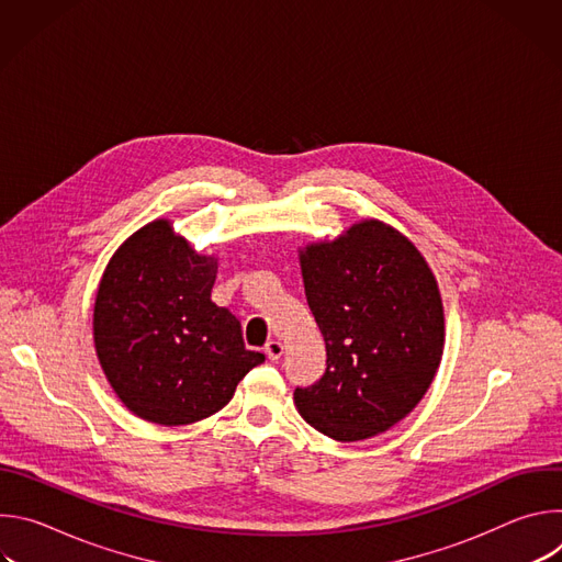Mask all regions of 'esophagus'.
<instances>
[{
  "mask_svg": "<svg viewBox=\"0 0 562 562\" xmlns=\"http://www.w3.org/2000/svg\"><path fill=\"white\" fill-rule=\"evenodd\" d=\"M265 353L269 360H280L282 353H284V345L280 340H269L267 347H265Z\"/></svg>",
  "mask_w": 562,
  "mask_h": 562,
  "instance_id": "obj_1",
  "label": "esophagus"
}]
</instances>
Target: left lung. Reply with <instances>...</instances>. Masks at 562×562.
<instances>
[{
    "instance_id": "left-lung-1",
    "label": "left lung",
    "mask_w": 562,
    "mask_h": 562,
    "mask_svg": "<svg viewBox=\"0 0 562 562\" xmlns=\"http://www.w3.org/2000/svg\"><path fill=\"white\" fill-rule=\"evenodd\" d=\"M300 265L327 369L311 386H295L297 412L340 442L391 429L420 403L442 358L445 315L431 269L378 220L306 247Z\"/></svg>"
}]
</instances>
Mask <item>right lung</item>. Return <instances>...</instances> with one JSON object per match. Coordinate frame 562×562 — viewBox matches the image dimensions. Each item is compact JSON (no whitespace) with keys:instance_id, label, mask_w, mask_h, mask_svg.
Returning <instances> with one entry per match:
<instances>
[{"instance_id":"add662e5","label":"right lung","mask_w":562,"mask_h":562,"mask_svg":"<svg viewBox=\"0 0 562 562\" xmlns=\"http://www.w3.org/2000/svg\"><path fill=\"white\" fill-rule=\"evenodd\" d=\"M215 273L217 260L198 256L167 220L133 233L109 262L95 351L135 416L167 427L209 418L265 362L245 347L239 319L211 300Z\"/></svg>"}]
</instances>
